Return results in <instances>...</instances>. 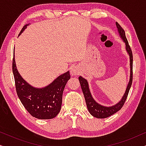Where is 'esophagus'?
Segmentation results:
<instances>
[{
  "instance_id": "esophagus-1",
  "label": "esophagus",
  "mask_w": 146,
  "mask_h": 146,
  "mask_svg": "<svg viewBox=\"0 0 146 146\" xmlns=\"http://www.w3.org/2000/svg\"><path fill=\"white\" fill-rule=\"evenodd\" d=\"M79 74V70L77 66H73L70 69V74L72 76H77Z\"/></svg>"
}]
</instances>
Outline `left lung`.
Segmentation results:
<instances>
[{
	"mask_svg": "<svg viewBox=\"0 0 146 146\" xmlns=\"http://www.w3.org/2000/svg\"><path fill=\"white\" fill-rule=\"evenodd\" d=\"M115 25H116L117 33L119 34V37L121 38L122 41L125 43V50H126L129 58V68H130V70H129V82L128 83H127L125 92L123 94V96L121 98L120 100H119L117 103L111 106H106L100 104L97 102L95 100V99L94 98L92 95L87 80L85 79L84 78H83L82 76H80L78 78L80 83L81 85L82 90L84 96L87 108L88 110L92 116L97 117V118H106V117L110 116V115H113V113L118 111L121 108V107L123 106V105L124 104L125 100L127 98V94H128L129 89H130L131 88V83H132V52H131L128 42H127L126 37H125V32L123 31V29L120 27V25H119L117 23H115Z\"/></svg>",
	"mask_w": 146,
	"mask_h": 146,
	"instance_id": "8db88e82",
	"label": "left lung"
}]
</instances>
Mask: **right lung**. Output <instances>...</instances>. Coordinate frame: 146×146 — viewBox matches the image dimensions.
<instances>
[{"label":"right lung","instance_id":"add662e5","mask_svg":"<svg viewBox=\"0 0 146 146\" xmlns=\"http://www.w3.org/2000/svg\"><path fill=\"white\" fill-rule=\"evenodd\" d=\"M29 25L24 26L19 36ZM13 72L17 95L26 110L38 119H48L56 116L61 109L64 89L70 78L69 70L60 75L44 87H34L28 83L18 71L14 52Z\"/></svg>","mask_w":146,"mask_h":146}]
</instances>
